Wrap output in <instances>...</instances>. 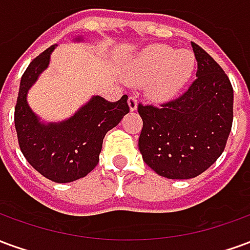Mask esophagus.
Here are the masks:
<instances>
[{"mask_svg": "<svg viewBox=\"0 0 250 250\" xmlns=\"http://www.w3.org/2000/svg\"><path fill=\"white\" fill-rule=\"evenodd\" d=\"M128 107H130V111H136V108H138V99H136V96H130L128 98Z\"/></svg>", "mask_w": 250, "mask_h": 250, "instance_id": "esophagus-1", "label": "esophagus"}]
</instances>
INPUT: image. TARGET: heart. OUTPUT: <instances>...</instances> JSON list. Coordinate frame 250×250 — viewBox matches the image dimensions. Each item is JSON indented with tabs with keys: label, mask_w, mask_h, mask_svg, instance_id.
I'll list each match as a JSON object with an SVG mask.
<instances>
[{
	"label": "heart",
	"mask_w": 250,
	"mask_h": 250,
	"mask_svg": "<svg viewBox=\"0 0 250 250\" xmlns=\"http://www.w3.org/2000/svg\"><path fill=\"white\" fill-rule=\"evenodd\" d=\"M195 69V56L188 49L151 45L132 60L128 79L134 84L148 82V98L163 103L174 99L190 82Z\"/></svg>",
	"instance_id": "1"
}]
</instances>
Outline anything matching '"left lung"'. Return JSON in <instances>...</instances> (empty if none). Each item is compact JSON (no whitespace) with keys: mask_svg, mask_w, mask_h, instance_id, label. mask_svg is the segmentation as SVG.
<instances>
[{"mask_svg":"<svg viewBox=\"0 0 250 250\" xmlns=\"http://www.w3.org/2000/svg\"><path fill=\"white\" fill-rule=\"evenodd\" d=\"M197 79L173 102L138 105L143 120L139 151L158 175L190 179L220 158L233 123V88L214 59L191 42Z\"/></svg>","mask_w":250,"mask_h":250,"instance_id":"left-lung-1","label":"left lung"}]
</instances>
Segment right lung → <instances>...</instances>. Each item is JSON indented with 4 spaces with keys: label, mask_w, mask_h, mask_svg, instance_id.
I'll return each mask as SVG.
<instances>
[{
    "label": "right lung",
    "mask_w": 250,
    "mask_h": 250,
    "mask_svg": "<svg viewBox=\"0 0 250 250\" xmlns=\"http://www.w3.org/2000/svg\"><path fill=\"white\" fill-rule=\"evenodd\" d=\"M55 48L49 46L36 57L21 77L14 125L20 148L30 166L53 182L66 184L85 177L96 167L104 136L119 125L130 108L125 95L115 103L92 96L68 119L41 122L26 98L30 87L49 65Z\"/></svg>",
    "instance_id": "right-lung-1"
}]
</instances>
